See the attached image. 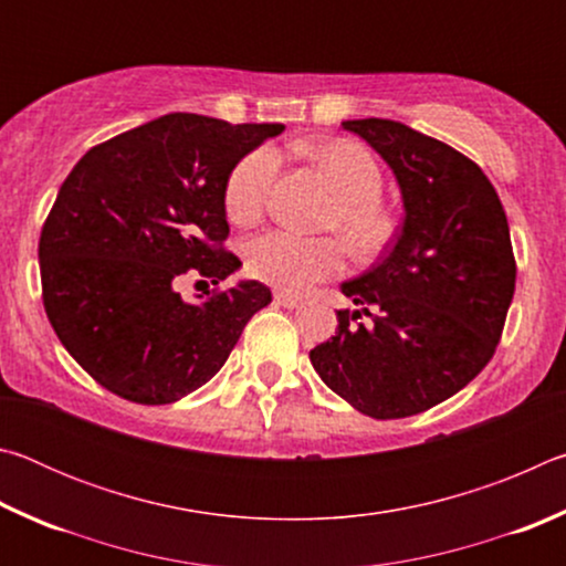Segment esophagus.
Returning <instances> with one entry per match:
<instances>
[{
  "instance_id": "esophagus-1",
  "label": "esophagus",
  "mask_w": 566,
  "mask_h": 566,
  "mask_svg": "<svg viewBox=\"0 0 566 566\" xmlns=\"http://www.w3.org/2000/svg\"><path fill=\"white\" fill-rule=\"evenodd\" d=\"M274 302L286 306V310H294V306L302 304L300 296H294V294H290V292H274Z\"/></svg>"
}]
</instances>
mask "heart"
<instances>
[{
	"instance_id": "b5f03b06",
	"label": "heart",
	"mask_w": 566,
	"mask_h": 566,
	"mask_svg": "<svg viewBox=\"0 0 566 566\" xmlns=\"http://www.w3.org/2000/svg\"><path fill=\"white\" fill-rule=\"evenodd\" d=\"M304 151L337 191L322 227L342 239L300 237L284 229L249 239L244 247L249 274L286 292H304L339 274L347 256L342 241L359 262H369L385 252L397 234V219L381 202L385 171L367 147L347 137H334L312 142ZM276 169L280 157L272 147H256L237 161L227 175L222 195L232 222L254 224L264 214Z\"/></svg>"
}]
</instances>
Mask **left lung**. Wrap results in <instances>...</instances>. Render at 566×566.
<instances>
[{"instance_id":"8db88e82","label":"left lung","mask_w":566,"mask_h":566,"mask_svg":"<svg viewBox=\"0 0 566 566\" xmlns=\"http://www.w3.org/2000/svg\"><path fill=\"white\" fill-rule=\"evenodd\" d=\"M342 127L395 171L405 224L369 272L342 284L359 310H339L337 332L310 359L361 415L411 417L494 357L516 280L510 224L492 181L462 151L391 119Z\"/></svg>"}]
</instances>
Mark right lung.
<instances>
[{"label": "right lung", "mask_w": 566, "mask_h": 566, "mask_svg": "<svg viewBox=\"0 0 566 566\" xmlns=\"http://www.w3.org/2000/svg\"><path fill=\"white\" fill-rule=\"evenodd\" d=\"M284 124H229L175 112L92 147L60 187L40 237L42 302L87 375L137 405H171L207 385L270 286L239 282L189 304L185 274L239 270L224 181Z\"/></svg>", "instance_id": "obj_1"}]
</instances>
